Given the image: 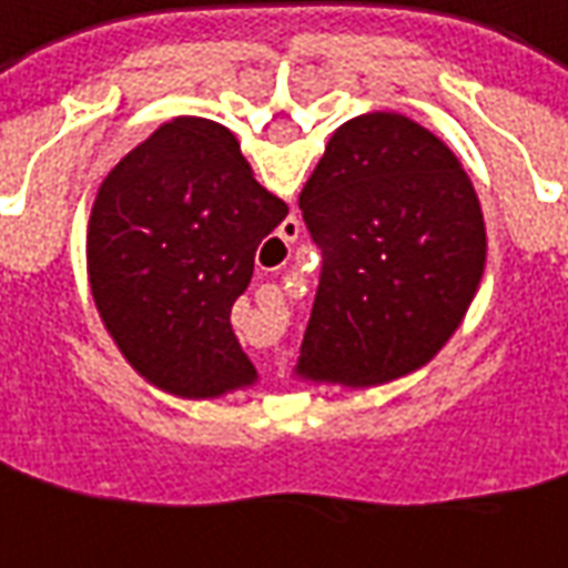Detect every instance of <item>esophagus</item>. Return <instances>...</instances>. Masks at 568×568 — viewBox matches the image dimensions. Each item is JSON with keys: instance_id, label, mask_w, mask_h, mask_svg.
Segmentation results:
<instances>
[{"instance_id": "esophagus-1", "label": "esophagus", "mask_w": 568, "mask_h": 568, "mask_svg": "<svg viewBox=\"0 0 568 568\" xmlns=\"http://www.w3.org/2000/svg\"><path fill=\"white\" fill-rule=\"evenodd\" d=\"M296 232H300V226H296V223H291V226L284 229V239H287V235H296Z\"/></svg>"}]
</instances>
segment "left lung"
Instances as JSON below:
<instances>
[{
  "instance_id": "obj_1",
  "label": "left lung",
  "mask_w": 568,
  "mask_h": 568,
  "mask_svg": "<svg viewBox=\"0 0 568 568\" xmlns=\"http://www.w3.org/2000/svg\"><path fill=\"white\" fill-rule=\"evenodd\" d=\"M300 211L324 265L296 376L357 392L425 367L486 268L484 211L456 152L400 112L348 119Z\"/></svg>"
}]
</instances>
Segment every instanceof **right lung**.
Segmentation results:
<instances>
[{
  "mask_svg": "<svg viewBox=\"0 0 568 568\" xmlns=\"http://www.w3.org/2000/svg\"><path fill=\"white\" fill-rule=\"evenodd\" d=\"M284 216L235 134L199 115L155 128L106 174L88 220V281L103 327L152 388L213 400L256 382L229 315Z\"/></svg>",
  "mask_w": 568,
  "mask_h": 568,
  "instance_id": "add662e5",
  "label": "right lung"
}]
</instances>
